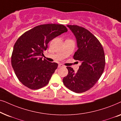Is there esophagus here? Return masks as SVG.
I'll return each mask as SVG.
<instances>
[{"label": "esophagus", "instance_id": "esophagus-1", "mask_svg": "<svg viewBox=\"0 0 121 121\" xmlns=\"http://www.w3.org/2000/svg\"><path fill=\"white\" fill-rule=\"evenodd\" d=\"M64 67V65L62 64H59L58 65V68H62V67Z\"/></svg>", "mask_w": 121, "mask_h": 121}]
</instances>
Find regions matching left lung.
<instances>
[{"label":"left lung","instance_id":"1","mask_svg":"<svg viewBox=\"0 0 121 121\" xmlns=\"http://www.w3.org/2000/svg\"><path fill=\"white\" fill-rule=\"evenodd\" d=\"M77 39L78 50L74 54L75 60L82 64L77 72L67 67L68 74L63 79L69 90L82 93L93 87L103 73L105 57L103 47L94 35L85 28L77 25H67Z\"/></svg>","mask_w":121,"mask_h":121}]
</instances>
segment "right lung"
<instances>
[{
    "label": "right lung",
    "instance_id": "1",
    "mask_svg": "<svg viewBox=\"0 0 121 121\" xmlns=\"http://www.w3.org/2000/svg\"><path fill=\"white\" fill-rule=\"evenodd\" d=\"M67 31L63 25H41L26 31L17 39L13 48L11 65L23 85L36 90L48 84L58 64L42 60L43 53L49 41Z\"/></svg>",
    "mask_w": 121,
    "mask_h": 121
}]
</instances>
